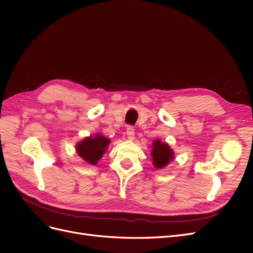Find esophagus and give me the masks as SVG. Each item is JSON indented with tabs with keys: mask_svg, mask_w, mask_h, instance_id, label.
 <instances>
[{
	"mask_svg": "<svg viewBox=\"0 0 253 253\" xmlns=\"http://www.w3.org/2000/svg\"><path fill=\"white\" fill-rule=\"evenodd\" d=\"M126 136L129 140H133L135 138V128L132 126H128L126 127Z\"/></svg>",
	"mask_w": 253,
	"mask_h": 253,
	"instance_id": "obj_1",
	"label": "esophagus"
}]
</instances>
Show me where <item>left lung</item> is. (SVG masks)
<instances>
[{
  "label": "left lung",
  "instance_id": "obj_1",
  "mask_svg": "<svg viewBox=\"0 0 253 253\" xmlns=\"http://www.w3.org/2000/svg\"><path fill=\"white\" fill-rule=\"evenodd\" d=\"M153 164L157 169H163L173 159V152L167 143H162L159 140L153 142V150L151 152Z\"/></svg>",
  "mask_w": 253,
  "mask_h": 253
}]
</instances>
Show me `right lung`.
Instances as JSON below:
<instances>
[{"mask_svg":"<svg viewBox=\"0 0 253 253\" xmlns=\"http://www.w3.org/2000/svg\"><path fill=\"white\" fill-rule=\"evenodd\" d=\"M110 139L104 136L96 135L94 138H85L82 140L77 147V152L80 157H82L86 163L90 165H96L99 159L102 157L106 147L110 143Z\"/></svg>","mask_w":253,"mask_h":253,"instance_id":"obj_1","label":"right lung"}]
</instances>
